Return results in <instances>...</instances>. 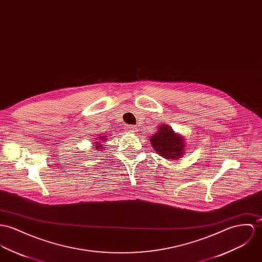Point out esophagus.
Segmentation results:
<instances>
[{"instance_id":"obj_1","label":"esophagus","mask_w":262,"mask_h":262,"mask_svg":"<svg viewBox=\"0 0 262 262\" xmlns=\"http://www.w3.org/2000/svg\"><path fill=\"white\" fill-rule=\"evenodd\" d=\"M126 130H127L128 132L134 133V132H136V127L133 126V125H127V126H126Z\"/></svg>"}]
</instances>
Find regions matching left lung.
<instances>
[{
    "label": "left lung",
    "instance_id": "8db88e82",
    "mask_svg": "<svg viewBox=\"0 0 262 262\" xmlns=\"http://www.w3.org/2000/svg\"><path fill=\"white\" fill-rule=\"evenodd\" d=\"M157 128V132L150 137V143L157 154L171 160L181 158L185 152L184 137L174 132L166 124H162Z\"/></svg>",
    "mask_w": 262,
    "mask_h": 262
}]
</instances>
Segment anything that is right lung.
I'll list each match as a JSON object with an SVG mask.
<instances>
[{
	"label": "right lung",
	"mask_w": 262,
	"mask_h": 262,
	"mask_svg": "<svg viewBox=\"0 0 262 262\" xmlns=\"http://www.w3.org/2000/svg\"><path fill=\"white\" fill-rule=\"evenodd\" d=\"M107 140L108 139L106 138V136H99V137L96 138L94 142H92V144H93L94 148L97 149L98 151H102V150H104V144L103 143H105V141H107Z\"/></svg>",
	"instance_id": "right-lung-1"
}]
</instances>
